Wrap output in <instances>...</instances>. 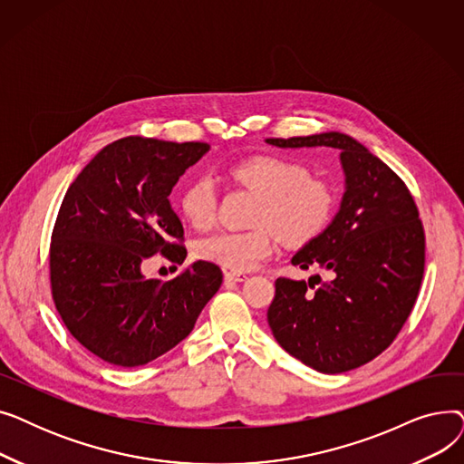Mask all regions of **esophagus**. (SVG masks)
Masks as SVG:
<instances>
[{
	"label": "esophagus",
	"instance_id": "esophagus-1",
	"mask_svg": "<svg viewBox=\"0 0 464 464\" xmlns=\"http://www.w3.org/2000/svg\"><path fill=\"white\" fill-rule=\"evenodd\" d=\"M248 278L246 273L240 271H226V280H233V282H245Z\"/></svg>",
	"mask_w": 464,
	"mask_h": 464
}]
</instances>
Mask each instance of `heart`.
I'll use <instances>...</instances> for the list:
<instances>
[{
  "label": "heart",
  "mask_w": 464,
  "mask_h": 464,
  "mask_svg": "<svg viewBox=\"0 0 464 464\" xmlns=\"http://www.w3.org/2000/svg\"><path fill=\"white\" fill-rule=\"evenodd\" d=\"M240 186L259 195L250 231H214L198 240L195 256L231 271H250L276 250V237L285 245H304L327 226L334 207L333 188L310 177V170L285 158L256 156L231 167ZM188 222L207 229L216 218V188L208 177L188 182L180 193Z\"/></svg>",
  "instance_id": "obj_1"
}]
</instances>
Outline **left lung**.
I'll return each mask as SVG.
<instances>
[{
    "label": "left lung",
    "mask_w": 464,
    "mask_h": 464,
    "mask_svg": "<svg viewBox=\"0 0 464 464\" xmlns=\"http://www.w3.org/2000/svg\"><path fill=\"white\" fill-rule=\"evenodd\" d=\"M280 149L331 146L346 191L329 227L291 263L331 278H278L266 322L278 344L306 367L340 374L392 346L416 304L425 271V231L402 179L350 135L266 139Z\"/></svg>",
    "instance_id": "left-lung-1"
}]
</instances>
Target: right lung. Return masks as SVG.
Here are the masks:
<instances>
[{
    "mask_svg": "<svg viewBox=\"0 0 464 464\" xmlns=\"http://www.w3.org/2000/svg\"><path fill=\"white\" fill-rule=\"evenodd\" d=\"M207 142L118 139L72 180L53 229L51 289L67 331L116 367H140L184 340L222 285V271L195 261L170 280L146 278L154 254L186 259L173 186Z\"/></svg>",
    "mask_w": 464,
    "mask_h": 464,
    "instance_id": "1",
    "label": "right lung"
}]
</instances>
